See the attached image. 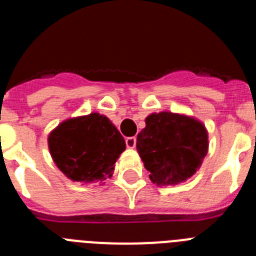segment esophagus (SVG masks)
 I'll return each mask as SVG.
<instances>
[{"instance_id": "esophagus-1", "label": "esophagus", "mask_w": 256, "mask_h": 256, "mask_svg": "<svg viewBox=\"0 0 256 256\" xmlns=\"http://www.w3.org/2000/svg\"><path fill=\"white\" fill-rule=\"evenodd\" d=\"M136 142H137L136 137H126V148H136Z\"/></svg>"}]
</instances>
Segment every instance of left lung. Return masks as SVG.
Instances as JSON below:
<instances>
[{
	"mask_svg": "<svg viewBox=\"0 0 256 256\" xmlns=\"http://www.w3.org/2000/svg\"><path fill=\"white\" fill-rule=\"evenodd\" d=\"M144 122L136 146L150 180L165 186L192 177L208 152V133L202 123L168 112L148 115Z\"/></svg>",
	"mask_w": 256,
	"mask_h": 256,
	"instance_id": "1",
	"label": "left lung"
}]
</instances>
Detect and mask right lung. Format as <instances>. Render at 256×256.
I'll list each match as a JSON object with an SVG mask.
<instances>
[{
	"label": "right lung",
	"instance_id": "add662e5",
	"mask_svg": "<svg viewBox=\"0 0 256 256\" xmlns=\"http://www.w3.org/2000/svg\"><path fill=\"white\" fill-rule=\"evenodd\" d=\"M48 148L68 178L87 183L112 177L126 141L108 118L92 112L61 123L50 134Z\"/></svg>",
	"mask_w": 256,
	"mask_h": 256
}]
</instances>
